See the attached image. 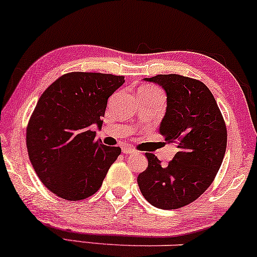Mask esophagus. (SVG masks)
<instances>
[{"label": "esophagus", "mask_w": 257, "mask_h": 257, "mask_svg": "<svg viewBox=\"0 0 257 257\" xmlns=\"http://www.w3.org/2000/svg\"><path fill=\"white\" fill-rule=\"evenodd\" d=\"M122 152L124 153V154H133V153H135L134 149L129 147V146H122Z\"/></svg>", "instance_id": "34e87169"}]
</instances>
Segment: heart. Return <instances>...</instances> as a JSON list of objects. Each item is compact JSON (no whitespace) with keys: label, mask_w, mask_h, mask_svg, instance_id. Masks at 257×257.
<instances>
[{"label":"heart","mask_w":257,"mask_h":257,"mask_svg":"<svg viewBox=\"0 0 257 257\" xmlns=\"http://www.w3.org/2000/svg\"><path fill=\"white\" fill-rule=\"evenodd\" d=\"M159 92L158 90H155L154 87H151V86H145V87H141L139 91V93H157Z\"/></svg>","instance_id":"obj_1"}]
</instances>
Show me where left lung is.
Wrapping results in <instances>:
<instances>
[{
  "instance_id": "obj_1",
  "label": "left lung",
  "mask_w": 257,
  "mask_h": 257,
  "mask_svg": "<svg viewBox=\"0 0 257 257\" xmlns=\"http://www.w3.org/2000/svg\"><path fill=\"white\" fill-rule=\"evenodd\" d=\"M166 92L167 106L159 133L178 152L167 166L146 153L148 167L139 174L140 191L153 206L179 209L212 184L226 149V126L205 84L180 74L144 78Z\"/></svg>"
}]
</instances>
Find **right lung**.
<instances>
[{
    "instance_id": "right-lung-1",
    "label": "right lung",
    "mask_w": 257,
    "mask_h": 257,
    "mask_svg": "<svg viewBox=\"0 0 257 257\" xmlns=\"http://www.w3.org/2000/svg\"><path fill=\"white\" fill-rule=\"evenodd\" d=\"M123 76L71 72L45 90L27 126V149L35 173L51 192L71 201L102 186L119 147L102 145L100 131L110 96Z\"/></svg>"
}]
</instances>
